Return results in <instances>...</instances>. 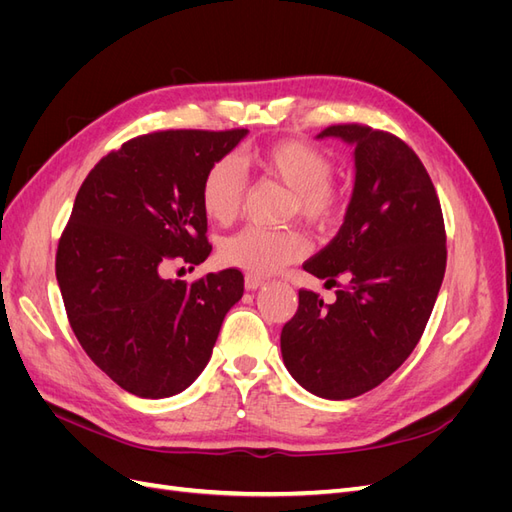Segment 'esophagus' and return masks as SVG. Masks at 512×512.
Returning <instances> with one entry per match:
<instances>
[{
    "instance_id": "1",
    "label": "esophagus",
    "mask_w": 512,
    "mask_h": 512,
    "mask_svg": "<svg viewBox=\"0 0 512 512\" xmlns=\"http://www.w3.org/2000/svg\"><path fill=\"white\" fill-rule=\"evenodd\" d=\"M265 284H267V282L262 280V277H256V275H245V288H247V290H258V288H262Z\"/></svg>"
}]
</instances>
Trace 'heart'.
Returning <instances> with one entry per match:
<instances>
[{
  "instance_id": "heart-1",
  "label": "heart",
  "mask_w": 512,
  "mask_h": 512,
  "mask_svg": "<svg viewBox=\"0 0 512 512\" xmlns=\"http://www.w3.org/2000/svg\"><path fill=\"white\" fill-rule=\"evenodd\" d=\"M239 164L280 181L290 190L288 215H299L316 228H329L342 218L344 192L331 179L335 164L322 149L305 141H280L245 151ZM243 194L245 181L239 168L230 160H218L203 177L200 207L209 220L228 224L239 213ZM305 252L307 239L297 228L247 226L222 245V258L228 265L256 277L277 273L303 258Z\"/></svg>"
}]
</instances>
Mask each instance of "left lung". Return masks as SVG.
Returning a JSON list of instances; mask_svg holds the SVG:
<instances>
[{
    "instance_id": "left-lung-1",
    "label": "left lung",
    "mask_w": 512,
    "mask_h": 512,
    "mask_svg": "<svg viewBox=\"0 0 512 512\" xmlns=\"http://www.w3.org/2000/svg\"><path fill=\"white\" fill-rule=\"evenodd\" d=\"M324 136L354 145V192L337 237L303 269L327 284L346 275L348 286L331 305L299 290L282 356L309 393L350 399L416 348L444 280L446 230L431 177L401 138L361 123H337Z\"/></svg>"
}]
</instances>
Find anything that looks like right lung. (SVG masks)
Returning <instances> with one entry per match:
<instances>
[{
    "label": "right lung",
    "mask_w": 512,
    "mask_h": 512,
    "mask_svg": "<svg viewBox=\"0 0 512 512\" xmlns=\"http://www.w3.org/2000/svg\"><path fill=\"white\" fill-rule=\"evenodd\" d=\"M247 130H162L104 156L76 194L55 273L70 327L104 374L147 399L177 395L209 363L243 273L188 284L162 277L168 262L211 254L200 185Z\"/></svg>",
    "instance_id": "1"
}]
</instances>
